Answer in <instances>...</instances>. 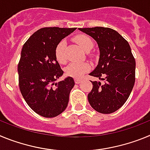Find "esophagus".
<instances>
[{
  "label": "esophagus",
  "instance_id": "1",
  "mask_svg": "<svg viewBox=\"0 0 150 150\" xmlns=\"http://www.w3.org/2000/svg\"><path fill=\"white\" fill-rule=\"evenodd\" d=\"M74 80H75V83H76V84H79L82 81V79H75Z\"/></svg>",
  "mask_w": 150,
  "mask_h": 150
}]
</instances>
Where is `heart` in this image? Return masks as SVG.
Segmentation results:
<instances>
[{
    "mask_svg": "<svg viewBox=\"0 0 150 150\" xmlns=\"http://www.w3.org/2000/svg\"><path fill=\"white\" fill-rule=\"evenodd\" d=\"M74 40L85 51H89L93 47V41L91 38L85 34H79L74 38ZM66 48V43L64 40H62L58 43L55 47V55L58 62L60 63H64L66 62V57L64 51ZM90 69V64L86 62H72L66 67L65 72L68 76L74 78H79L85 73Z\"/></svg>",
    "mask_w": 150,
    "mask_h": 150,
    "instance_id": "b5f03b06",
    "label": "heart"
}]
</instances>
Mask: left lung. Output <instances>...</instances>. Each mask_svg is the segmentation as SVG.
<instances>
[{"mask_svg": "<svg viewBox=\"0 0 150 150\" xmlns=\"http://www.w3.org/2000/svg\"><path fill=\"white\" fill-rule=\"evenodd\" d=\"M91 36L100 50L98 64L90 76L93 88L88 95L91 107L100 113L109 114L119 110L128 100L135 82V59L128 41L110 28H79Z\"/></svg>", "mask_w": 150, "mask_h": 150, "instance_id": "1", "label": "left lung"}]
</instances>
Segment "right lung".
Wrapping results in <instances>:
<instances>
[{"instance_id": "1", "label": "right lung", "mask_w": 150, "mask_h": 150, "mask_svg": "<svg viewBox=\"0 0 150 150\" xmlns=\"http://www.w3.org/2000/svg\"><path fill=\"white\" fill-rule=\"evenodd\" d=\"M76 28L50 27L39 29L22 47L18 64V85L28 105L40 116L52 118L67 108L74 80L63 75L55 55V47Z\"/></svg>"}]
</instances>
